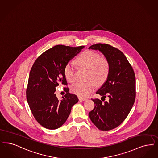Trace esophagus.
Here are the masks:
<instances>
[{
	"label": "esophagus",
	"mask_w": 158,
	"mask_h": 158,
	"mask_svg": "<svg viewBox=\"0 0 158 158\" xmlns=\"http://www.w3.org/2000/svg\"><path fill=\"white\" fill-rule=\"evenodd\" d=\"M78 99H79V100H80V101H85V100H87L86 98L82 97H78Z\"/></svg>",
	"instance_id": "1"
}]
</instances>
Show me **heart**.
<instances>
[{"mask_svg":"<svg viewBox=\"0 0 158 158\" xmlns=\"http://www.w3.org/2000/svg\"><path fill=\"white\" fill-rule=\"evenodd\" d=\"M77 64L83 69H89V80H93L97 84L104 82L107 78L110 65L107 59L102 58L99 54L91 51L84 52L76 60ZM64 74L67 80L73 82L76 80V68L68 64L64 69ZM95 82H77L71 87V91L78 96L87 97L95 89Z\"/></svg>","mask_w":158,"mask_h":158,"instance_id":"heart-1","label":"heart"}]
</instances>
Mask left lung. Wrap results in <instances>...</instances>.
<instances>
[{
  "mask_svg": "<svg viewBox=\"0 0 158 158\" xmlns=\"http://www.w3.org/2000/svg\"><path fill=\"white\" fill-rule=\"evenodd\" d=\"M89 49L101 51L109 62L110 69L106 81L96 92L102 96V100L91 98L95 107L89 114L98 129L110 131L123 122L133 106L136 97L135 74L126 56L117 48L98 43ZM107 96L109 100L105 102Z\"/></svg>",
  "mask_w": 158,
  "mask_h": 158,
  "instance_id": "8db88e82",
  "label": "left lung"
}]
</instances>
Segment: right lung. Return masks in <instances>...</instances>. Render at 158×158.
Wrapping results in <instances>:
<instances>
[{"label":"right lung","instance_id":"right-lung-1","mask_svg":"<svg viewBox=\"0 0 158 158\" xmlns=\"http://www.w3.org/2000/svg\"><path fill=\"white\" fill-rule=\"evenodd\" d=\"M84 46L71 47L58 45L50 48L35 60L29 73L27 99L36 120L48 129H56L67 120L77 96L67 93L60 101L56 97V87L67 85L64 69L69 62L76 56Z\"/></svg>","mask_w":158,"mask_h":158}]
</instances>
